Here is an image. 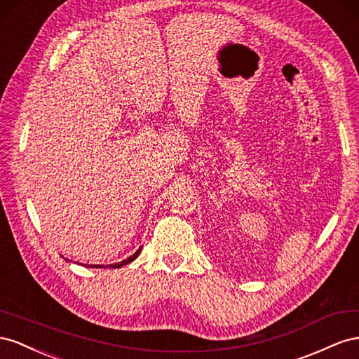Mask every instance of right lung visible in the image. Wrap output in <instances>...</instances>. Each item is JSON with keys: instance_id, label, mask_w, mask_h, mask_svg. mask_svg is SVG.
Masks as SVG:
<instances>
[{"instance_id": "obj_1", "label": "right lung", "mask_w": 359, "mask_h": 359, "mask_svg": "<svg viewBox=\"0 0 359 359\" xmlns=\"http://www.w3.org/2000/svg\"><path fill=\"white\" fill-rule=\"evenodd\" d=\"M141 252V248L134 254V255H130V257L129 259H126V260H123V262H120V263H114V264H109V268H121V266H125V264H128V263H130L132 260H135L137 257H138V254ZM88 268H105V266H99V264H90L88 266ZM107 268H108V266H107Z\"/></svg>"}]
</instances>
